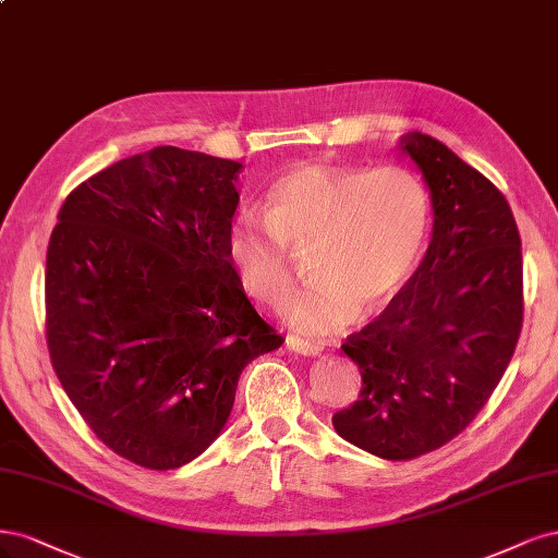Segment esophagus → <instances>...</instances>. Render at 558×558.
I'll use <instances>...</instances> for the list:
<instances>
[{"label":"esophagus","instance_id":"esophagus-1","mask_svg":"<svg viewBox=\"0 0 558 558\" xmlns=\"http://www.w3.org/2000/svg\"><path fill=\"white\" fill-rule=\"evenodd\" d=\"M286 349L298 353V355H304V357H316L323 351L318 343L304 341V339H298V337H286Z\"/></svg>","mask_w":558,"mask_h":558}]
</instances>
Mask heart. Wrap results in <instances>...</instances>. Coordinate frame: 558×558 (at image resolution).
<instances>
[{"mask_svg":"<svg viewBox=\"0 0 558 558\" xmlns=\"http://www.w3.org/2000/svg\"><path fill=\"white\" fill-rule=\"evenodd\" d=\"M432 228L429 191L401 166H295L270 186L265 215L244 207L230 221L226 254L244 291L277 300L291 279L286 246L314 242L312 281L286 295L279 316L306 337L376 314L407 288Z\"/></svg>","mask_w":558,"mask_h":558,"instance_id":"b5f03b06","label":"heart"}]
</instances>
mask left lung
Returning <instances> with one entry per match:
<instances>
[{
  "label": "left lung",
  "instance_id": "left-lung-1",
  "mask_svg": "<svg viewBox=\"0 0 558 558\" xmlns=\"http://www.w3.org/2000/svg\"><path fill=\"white\" fill-rule=\"evenodd\" d=\"M401 151L429 186L434 226L407 288L341 345L362 374L335 432L380 459L446 446L485 407L522 332V240L506 196L420 131Z\"/></svg>",
  "mask_w": 558,
  "mask_h": 558
}]
</instances>
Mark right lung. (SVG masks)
<instances>
[{"mask_svg": "<svg viewBox=\"0 0 558 558\" xmlns=\"http://www.w3.org/2000/svg\"><path fill=\"white\" fill-rule=\"evenodd\" d=\"M242 163L161 145L66 196L46 256L52 369L99 440L180 469L215 444L242 369L283 343L226 254Z\"/></svg>", "mask_w": 558, "mask_h": 558, "instance_id": "add662e5", "label": "right lung"}]
</instances>
